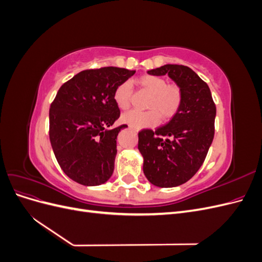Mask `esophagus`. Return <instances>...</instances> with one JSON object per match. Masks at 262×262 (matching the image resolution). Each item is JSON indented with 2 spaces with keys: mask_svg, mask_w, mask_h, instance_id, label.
Returning a JSON list of instances; mask_svg holds the SVG:
<instances>
[{
  "mask_svg": "<svg viewBox=\"0 0 262 262\" xmlns=\"http://www.w3.org/2000/svg\"><path fill=\"white\" fill-rule=\"evenodd\" d=\"M129 128H130L131 130H133L134 132H139V129H138V128H134V126H131V125H130V126H129Z\"/></svg>",
  "mask_w": 262,
  "mask_h": 262,
  "instance_id": "34e87169",
  "label": "esophagus"
}]
</instances>
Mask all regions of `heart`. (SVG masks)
Instances as JSON below:
<instances>
[{"label": "heart", "mask_w": 262, "mask_h": 262, "mask_svg": "<svg viewBox=\"0 0 262 262\" xmlns=\"http://www.w3.org/2000/svg\"><path fill=\"white\" fill-rule=\"evenodd\" d=\"M142 89L150 94L147 108L153 110L147 112H131L122 115L121 120L134 128L153 126L160 121V116L164 120L175 116L182 102L181 90L176 85H167L165 78L160 76L145 75L139 80ZM114 100L119 109L125 110L131 104V84L123 82L114 93Z\"/></svg>", "instance_id": "heart-1"}]
</instances>
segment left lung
<instances>
[{"label":"left lung","instance_id":"8db88e82","mask_svg":"<svg viewBox=\"0 0 262 262\" xmlns=\"http://www.w3.org/2000/svg\"><path fill=\"white\" fill-rule=\"evenodd\" d=\"M167 74L182 93V102L168 123L139 132L138 148L150 184L170 188L185 184L199 170L214 138L216 107L208 84L185 66L165 64L147 71Z\"/></svg>","mask_w":262,"mask_h":262}]
</instances>
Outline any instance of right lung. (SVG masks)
<instances>
[{
	"instance_id": "right-lung-1",
	"label": "right lung",
	"mask_w": 262,
	"mask_h": 262,
	"mask_svg": "<svg viewBox=\"0 0 262 262\" xmlns=\"http://www.w3.org/2000/svg\"><path fill=\"white\" fill-rule=\"evenodd\" d=\"M136 71L107 67L82 71L63 84L49 110V137L66 175L83 186H99L112 177L117 137L122 124L114 100L117 87Z\"/></svg>"
}]
</instances>
